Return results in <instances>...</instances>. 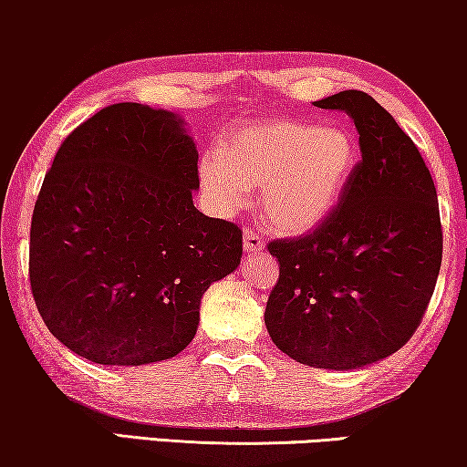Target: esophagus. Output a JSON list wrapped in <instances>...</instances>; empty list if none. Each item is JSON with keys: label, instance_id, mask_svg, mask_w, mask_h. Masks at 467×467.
Wrapping results in <instances>:
<instances>
[{"label": "esophagus", "instance_id": "obj_1", "mask_svg": "<svg viewBox=\"0 0 467 467\" xmlns=\"http://www.w3.org/2000/svg\"><path fill=\"white\" fill-rule=\"evenodd\" d=\"M264 246H265V242L261 240V235L259 234H254V232H244V253H261L264 251Z\"/></svg>", "mask_w": 467, "mask_h": 467}]
</instances>
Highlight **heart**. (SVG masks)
<instances>
[{
  "label": "heart",
  "instance_id": "b5f03b06",
  "mask_svg": "<svg viewBox=\"0 0 467 467\" xmlns=\"http://www.w3.org/2000/svg\"><path fill=\"white\" fill-rule=\"evenodd\" d=\"M357 163L359 144L347 127L276 119L229 133L221 152L202 157L200 181L223 213L246 206L251 187L264 184L267 223L285 234H304L337 208Z\"/></svg>",
  "mask_w": 467,
  "mask_h": 467
}]
</instances>
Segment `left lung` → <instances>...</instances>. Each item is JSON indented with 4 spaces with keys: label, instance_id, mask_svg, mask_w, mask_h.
I'll use <instances>...</instances> for the list:
<instances>
[{
    "label": "left lung",
    "instance_id": "1",
    "mask_svg": "<svg viewBox=\"0 0 467 467\" xmlns=\"http://www.w3.org/2000/svg\"><path fill=\"white\" fill-rule=\"evenodd\" d=\"M315 106L353 119L361 161L321 227L267 246L280 276L265 327L291 359L342 372L410 340L438 280L442 227L423 157L379 101L350 88Z\"/></svg>",
    "mask_w": 467,
    "mask_h": 467
}]
</instances>
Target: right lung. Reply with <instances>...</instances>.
<instances>
[{
  "mask_svg": "<svg viewBox=\"0 0 467 467\" xmlns=\"http://www.w3.org/2000/svg\"><path fill=\"white\" fill-rule=\"evenodd\" d=\"M197 146L181 114L108 106L63 140L37 195L29 280L50 334L101 366L189 347L203 293L240 265L242 232L193 206Z\"/></svg>",
  "mask_w": 467,
  "mask_h": 467,
  "instance_id": "right-lung-1",
  "label": "right lung"
}]
</instances>
